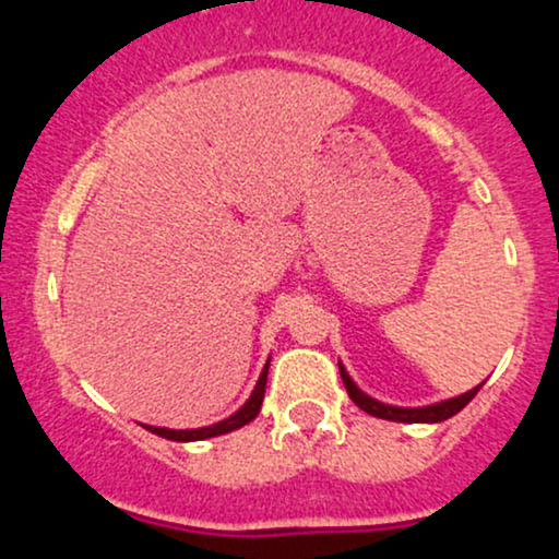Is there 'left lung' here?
Wrapping results in <instances>:
<instances>
[{
    "mask_svg": "<svg viewBox=\"0 0 559 559\" xmlns=\"http://www.w3.org/2000/svg\"><path fill=\"white\" fill-rule=\"evenodd\" d=\"M338 373H342L346 394H349V400L355 402L357 407L365 409V413H368V415H373V418L396 420V423H441V420L452 418V415H457L460 409H463L465 404L471 402L473 396L478 394V389H480V386H476V389L465 391V394L454 396V400L428 404V407H391V404L378 402V400H373V396H368V394H365V391L357 389L355 381H352L349 373H346L342 362H338Z\"/></svg>",
    "mask_w": 559,
    "mask_h": 559,
    "instance_id": "8db88e82",
    "label": "left lung"
}]
</instances>
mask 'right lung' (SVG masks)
I'll return each instance as SVG.
<instances>
[{
	"label": "right lung",
	"instance_id": "add662e5",
	"mask_svg": "<svg viewBox=\"0 0 559 559\" xmlns=\"http://www.w3.org/2000/svg\"><path fill=\"white\" fill-rule=\"evenodd\" d=\"M271 365V362H267ZM267 365L262 368V376L258 381V386H254L252 396H249L247 402H243V407L239 413H234L230 418L215 423V426H207V428H191V431H173V428H157V426H146V431L163 436V439H170V441H202V439H213V436H221V433H228V431H236V428L247 426L249 420L258 418L260 407H262V400H265V383H267Z\"/></svg>",
	"mask_w": 559,
	"mask_h": 559
}]
</instances>
